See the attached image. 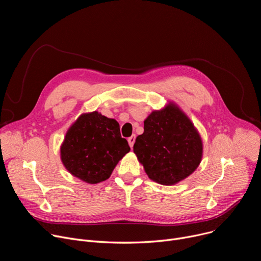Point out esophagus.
Instances as JSON below:
<instances>
[{
  "instance_id": "1",
  "label": "esophagus",
  "mask_w": 261,
  "mask_h": 261,
  "mask_svg": "<svg viewBox=\"0 0 261 261\" xmlns=\"http://www.w3.org/2000/svg\"><path fill=\"white\" fill-rule=\"evenodd\" d=\"M135 138H136V135H135V134H133L132 136H130V137L128 138V142H129L130 147H133V144H134V142H135Z\"/></svg>"
}]
</instances>
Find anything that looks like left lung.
<instances>
[{
  "label": "left lung",
  "mask_w": 261,
  "mask_h": 261,
  "mask_svg": "<svg viewBox=\"0 0 261 261\" xmlns=\"http://www.w3.org/2000/svg\"><path fill=\"white\" fill-rule=\"evenodd\" d=\"M133 151L148 177L162 185H174L199 165L202 142L191 121L171 104L147 117Z\"/></svg>",
  "instance_id": "8db88e82"
}]
</instances>
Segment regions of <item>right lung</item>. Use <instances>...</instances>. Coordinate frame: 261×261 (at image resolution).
Listing matches in <instances>:
<instances>
[{
    "label": "right lung",
    "mask_w": 261,
    "mask_h": 261,
    "mask_svg": "<svg viewBox=\"0 0 261 261\" xmlns=\"http://www.w3.org/2000/svg\"><path fill=\"white\" fill-rule=\"evenodd\" d=\"M129 151L119 123L94 111L82 115L70 127L61 146V158L71 174L97 184L110 176Z\"/></svg>",
    "instance_id": "right-lung-1"
}]
</instances>
